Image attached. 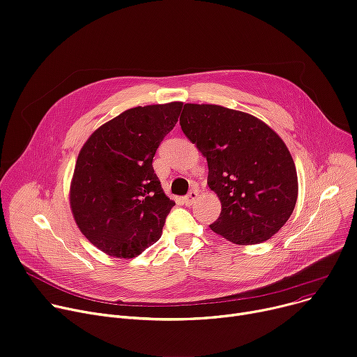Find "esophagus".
Listing matches in <instances>:
<instances>
[{
  "label": "esophagus",
  "instance_id": "34e87169",
  "mask_svg": "<svg viewBox=\"0 0 357 357\" xmlns=\"http://www.w3.org/2000/svg\"><path fill=\"white\" fill-rule=\"evenodd\" d=\"M199 198V192L197 190V189H193V190H190L188 195L185 197V205H188V206H190V205H193L197 202V199Z\"/></svg>",
  "mask_w": 357,
  "mask_h": 357
}]
</instances>
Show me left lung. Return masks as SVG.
Returning <instances> with one entry per match:
<instances>
[{
	"instance_id": "obj_1",
	"label": "left lung",
	"mask_w": 357,
	"mask_h": 357,
	"mask_svg": "<svg viewBox=\"0 0 357 357\" xmlns=\"http://www.w3.org/2000/svg\"><path fill=\"white\" fill-rule=\"evenodd\" d=\"M183 134L208 160L222 211L211 229L236 245L271 239L298 199V174L282 138L259 118L212 104H185Z\"/></svg>"
}]
</instances>
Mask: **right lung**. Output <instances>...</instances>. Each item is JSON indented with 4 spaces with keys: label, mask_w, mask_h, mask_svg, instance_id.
<instances>
[{
    "label": "right lung",
    "mask_w": 357,
    "mask_h": 357,
    "mask_svg": "<svg viewBox=\"0 0 357 357\" xmlns=\"http://www.w3.org/2000/svg\"><path fill=\"white\" fill-rule=\"evenodd\" d=\"M182 105L126 109L95 129L81 148L70 205L82 235L104 253L131 259L159 241L175 202L162 189L152 159Z\"/></svg>",
    "instance_id": "obj_1"
}]
</instances>
